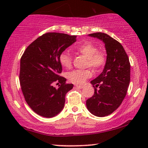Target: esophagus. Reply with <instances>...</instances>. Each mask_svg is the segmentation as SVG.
<instances>
[{"label": "esophagus", "mask_w": 148, "mask_h": 148, "mask_svg": "<svg viewBox=\"0 0 148 148\" xmlns=\"http://www.w3.org/2000/svg\"><path fill=\"white\" fill-rule=\"evenodd\" d=\"M75 86L77 88H79V89H82V88H84V87L83 86H79V85H75Z\"/></svg>", "instance_id": "obj_1"}]
</instances>
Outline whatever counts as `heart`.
I'll use <instances>...</instances> for the list:
<instances>
[{
    "label": "heart",
    "mask_w": 148,
    "mask_h": 148,
    "mask_svg": "<svg viewBox=\"0 0 148 148\" xmlns=\"http://www.w3.org/2000/svg\"><path fill=\"white\" fill-rule=\"evenodd\" d=\"M76 51L87 58L86 67L92 68L98 71L104 65L106 56L104 52L98 51V48L90 42H85L73 48ZM60 64L64 68L69 69L72 65V57L68 50L63 51L59 56ZM92 75L90 69L73 70L66 74V77L71 82L75 84H82Z\"/></svg>",
    "instance_id": "b5f03b06"
}]
</instances>
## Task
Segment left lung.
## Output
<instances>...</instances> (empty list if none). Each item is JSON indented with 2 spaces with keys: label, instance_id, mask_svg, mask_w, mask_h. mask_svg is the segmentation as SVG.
I'll return each mask as SVG.
<instances>
[{
  "label": "left lung",
  "instance_id": "1",
  "mask_svg": "<svg viewBox=\"0 0 148 148\" xmlns=\"http://www.w3.org/2000/svg\"><path fill=\"white\" fill-rule=\"evenodd\" d=\"M89 36L102 40L106 50L104 70L91 82L94 94L86 101L87 108L92 114L103 117L112 114L124 100L130 82L131 65L124 48L114 38L102 32Z\"/></svg>",
  "mask_w": 148,
  "mask_h": 148
}]
</instances>
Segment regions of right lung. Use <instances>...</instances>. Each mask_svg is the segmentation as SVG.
Returning a JSON list of instances; mask_svg holds the SVG:
<instances>
[{"instance_id": "obj_1", "label": "right lung", "mask_w": 148, "mask_h": 148, "mask_svg": "<svg viewBox=\"0 0 148 148\" xmlns=\"http://www.w3.org/2000/svg\"><path fill=\"white\" fill-rule=\"evenodd\" d=\"M76 36L46 33L30 44L20 60L19 80L29 106L40 116L51 118L64 108L65 95L73 85L59 75L60 54L76 42ZM55 82L60 88H54Z\"/></svg>"}]
</instances>
